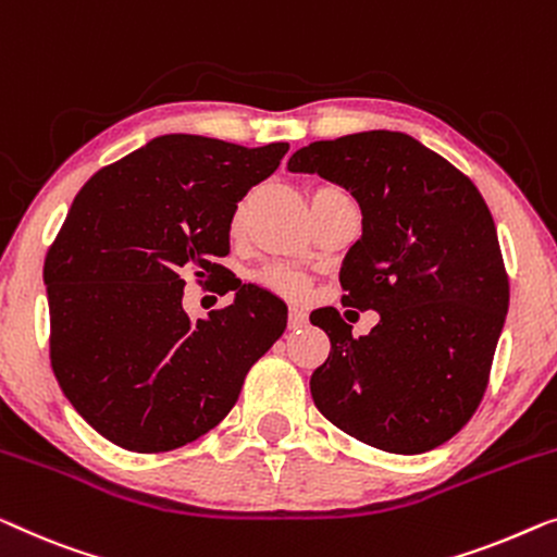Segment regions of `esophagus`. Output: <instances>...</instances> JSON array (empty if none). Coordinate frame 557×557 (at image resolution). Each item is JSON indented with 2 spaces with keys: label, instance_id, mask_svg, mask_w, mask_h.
Listing matches in <instances>:
<instances>
[{
  "label": "esophagus",
  "instance_id": "34e87169",
  "mask_svg": "<svg viewBox=\"0 0 557 557\" xmlns=\"http://www.w3.org/2000/svg\"><path fill=\"white\" fill-rule=\"evenodd\" d=\"M306 311L304 309H298V306H292V309H288V329H304L306 326Z\"/></svg>",
  "mask_w": 557,
  "mask_h": 557
}]
</instances>
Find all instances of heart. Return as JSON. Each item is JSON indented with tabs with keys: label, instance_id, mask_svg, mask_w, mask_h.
I'll return each mask as SVG.
<instances>
[{
	"label": "heart",
	"instance_id": "1",
	"mask_svg": "<svg viewBox=\"0 0 557 557\" xmlns=\"http://www.w3.org/2000/svg\"><path fill=\"white\" fill-rule=\"evenodd\" d=\"M326 193H342L334 185H317V188L311 190V200H317L319 196H326ZM240 223V208L233 215V228ZM259 284L271 288V292L276 294H284V296H298L304 292V278L301 273H296L294 269H288V265H265L263 271H259Z\"/></svg>",
	"mask_w": 557,
	"mask_h": 557
}]
</instances>
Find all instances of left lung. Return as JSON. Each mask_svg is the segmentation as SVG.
I'll list each match as a JSON object with an SVG mask.
<instances>
[{
	"mask_svg": "<svg viewBox=\"0 0 557 557\" xmlns=\"http://www.w3.org/2000/svg\"><path fill=\"white\" fill-rule=\"evenodd\" d=\"M288 171L357 198L361 238L338 273L342 304L379 313L367 336H351L332 306L311 313L332 342L311 374L313 405L384 453L445 445L480 407L510 304L485 198L453 163L392 131L311 143Z\"/></svg>",
	"mask_w": 557,
	"mask_h": 557,
	"instance_id": "8db88e82",
	"label": "left lung"
}]
</instances>
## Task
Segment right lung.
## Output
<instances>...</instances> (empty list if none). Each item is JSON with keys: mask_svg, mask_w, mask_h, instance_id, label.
Instances as JSON below:
<instances>
[{"mask_svg": "<svg viewBox=\"0 0 557 557\" xmlns=\"http://www.w3.org/2000/svg\"><path fill=\"white\" fill-rule=\"evenodd\" d=\"M288 143L244 148L160 135L83 185L45 259L50 359L64 397L131 453H168L213 430L286 329V306L228 278L231 306L193 324L185 273L223 278L238 200Z\"/></svg>", "mask_w": 557, "mask_h": 557, "instance_id": "add662e5", "label": "right lung"}]
</instances>
